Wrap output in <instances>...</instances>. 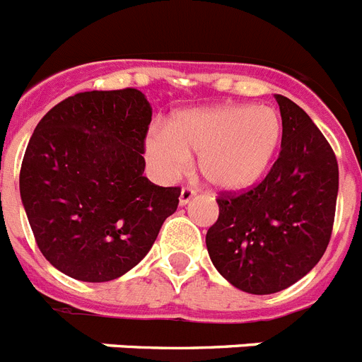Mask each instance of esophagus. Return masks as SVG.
I'll use <instances>...</instances> for the list:
<instances>
[{"label":"esophagus","mask_w":362,"mask_h":362,"mask_svg":"<svg viewBox=\"0 0 362 362\" xmlns=\"http://www.w3.org/2000/svg\"><path fill=\"white\" fill-rule=\"evenodd\" d=\"M194 196H196V192H194V190L190 187L181 188V196H179V203H181V205H187V203L190 202V199H192Z\"/></svg>","instance_id":"34e87169"}]
</instances>
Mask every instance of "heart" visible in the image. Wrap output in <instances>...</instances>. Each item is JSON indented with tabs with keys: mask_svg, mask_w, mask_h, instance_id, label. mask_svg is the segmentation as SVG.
<instances>
[{
	"mask_svg": "<svg viewBox=\"0 0 362 362\" xmlns=\"http://www.w3.org/2000/svg\"><path fill=\"white\" fill-rule=\"evenodd\" d=\"M284 135L282 117L269 106L230 104L181 111L170 129H153L146 159L159 177L175 179L197 156L205 181L219 190H243L269 168Z\"/></svg>",
	"mask_w": 362,
	"mask_h": 362,
	"instance_id": "1",
	"label": "heart"
}]
</instances>
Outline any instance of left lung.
Returning <instances> with one entry per match:
<instances>
[{"label": "left lung", "instance_id": "1", "mask_svg": "<svg viewBox=\"0 0 362 362\" xmlns=\"http://www.w3.org/2000/svg\"><path fill=\"white\" fill-rule=\"evenodd\" d=\"M274 98L284 122L278 159L255 187L219 192V216L206 230L216 269L252 295L282 291L319 264L339 192V165L322 132L295 102Z\"/></svg>", "mask_w": 362, "mask_h": 362}]
</instances>
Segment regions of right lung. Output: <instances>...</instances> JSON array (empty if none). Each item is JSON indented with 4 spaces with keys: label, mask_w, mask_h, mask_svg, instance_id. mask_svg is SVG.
Segmentation results:
<instances>
[{
    "label": "right lung",
    "mask_w": 362,
    "mask_h": 362,
    "mask_svg": "<svg viewBox=\"0 0 362 362\" xmlns=\"http://www.w3.org/2000/svg\"><path fill=\"white\" fill-rule=\"evenodd\" d=\"M151 107L135 88L84 91L49 110L20 170L36 245L58 271L110 282L150 251L179 187L144 177Z\"/></svg>",
    "instance_id": "right-lung-1"
}]
</instances>
